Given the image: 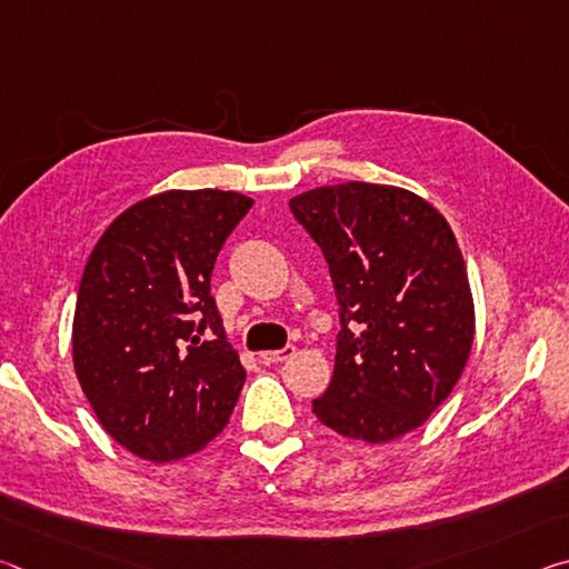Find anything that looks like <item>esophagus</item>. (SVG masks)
Masks as SVG:
<instances>
[{"mask_svg":"<svg viewBox=\"0 0 569 569\" xmlns=\"http://www.w3.org/2000/svg\"><path fill=\"white\" fill-rule=\"evenodd\" d=\"M296 353V346H283V349H278V351H263L261 353V361L263 363H278V361H286V359H291V356Z\"/></svg>","mask_w":569,"mask_h":569,"instance_id":"esophagus-1","label":"esophagus"}]
</instances>
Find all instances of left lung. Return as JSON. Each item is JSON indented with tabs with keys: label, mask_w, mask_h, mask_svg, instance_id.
Here are the masks:
<instances>
[{
	"label": "left lung",
	"mask_w": 569,
	"mask_h": 569,
	"mask_svg": "<svg viewBox=\"0 0 569 569\" xmlns=\"http://www.w3.org/2000/svg\"><path fill=\"white\" fill-rule=\"evenodd\" d=\"M291 213L329 263L341 331L326 427L371 445L421 427L465 371L475 339L467 266L449 223L409 190L343 182Z\"/></svg>",
	"instance_id": "8db88e82"
}]
</instances>
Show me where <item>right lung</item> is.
<instances>
[{
	"label": "right lung",
	"instance_id": "1",
	"mask_svg": "<svg viewBox=\"0 0 569 569\" xmlns=\"http://www.w3.org/2000/svg\"><path fill=\"white\" fill-rule=\"evenodd\" d=\"M253 200L168 190L124 210L84 266L72 359L104 431L150 461L180 459L223 431L246 369L210 296L226 238Z\"/></svg>",
	"mask_w": 569,
	"mask_h": 569
}]
</instances>
